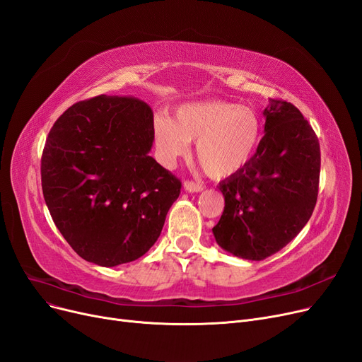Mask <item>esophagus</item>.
<instances>
[{"label": "esophagus", "instance_id": "esophagus-1", "mask_svg": "<svg viewBox=\"0 0 362 362\" xmlns=\"http://www.w3.org/2000/svg\"><path fill=\"white\" fill-rule=\"evenodd\" d=\"M183 189H185L186 192H191V194H194V192H201V191H202V185L195 183V182H191V180H186V182L183 183Z\"/></svg>", "mask_w": 362, "mask_h": 362}]
</instances>
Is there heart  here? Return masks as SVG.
<instances>
[{
    "instance_id": "obj_1",
    "label": "heart",
    "mask_w": 362,
    "mask_h": 362,
    "mask_svg": "<svg viewBox=\"0 0 362 362\" xmlns=\"http://www.w3.org/2000/svg\"><path fill=\"white\" fill-rule=\"evenodd\" d=\"M262 137L259 114L248 106L223 100L185 103L175 118L155 121V144L164 164L189 151L197 140V160L211 177H228L255 155Z\"/></svg>"
}]
</instances>
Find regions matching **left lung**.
<instances>
[{"instance_id": "obj_1", "label": "left lung", "mask_w": 362, "mask_h": 362, "mask_svg": "<svg viewBox=\"0 0 362 362\" xmlns=\"http://www.w3.org/2000/svg\"><path fill=\"white\" fill-rule=\"evenodd\" d=\"M264 136L251 160L217 186L225 210L213 235L228 253L263 260L286 247L315 209L321 152L298 109L269 99Z\"/></svg>"}]
</instances>
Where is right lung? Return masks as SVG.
<instances>
[{"label": "right lung", "instance_id": "right-lung-1", "mask_svg": "<svg viewBox=\"0 0 362 362\" xmlns=\"http://www.w3.org/2000/svg\"><path fill=\"white\" fill-rule=\"evenodd\" d=\"M153 114L142 100L98 96L52 127L41 183L53 222L78 256L112 268L158 240L180 180L156 163Z\"/></svg>", "mask_w": 362, "mask_h": 362}]
</instances>
